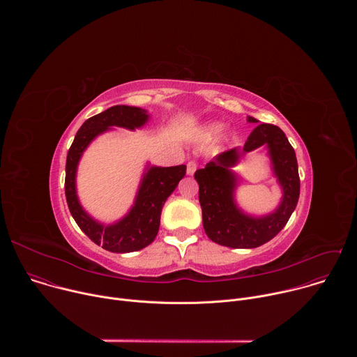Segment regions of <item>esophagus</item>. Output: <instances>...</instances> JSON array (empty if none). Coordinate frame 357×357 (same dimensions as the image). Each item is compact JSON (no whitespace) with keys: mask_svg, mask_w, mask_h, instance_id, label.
Instances as JSON below:
<instances>
[{"mask_svg":"<svg viewBox=\"0 0 357 357\" xmlns=\"http://www.w3.org/2000/svg\"><path fill=\"white\" fill-rule=\"evenodd\" d=\"M196 168H197V162L196 161H189L188 164H186V172H188V175H193L195 174V171H196Z\"/></svg>","mask_w":357,"mask_h":357,"instance_id":"1","label":"esophagus"}]
</instances>
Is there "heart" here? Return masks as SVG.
Here are the masks:
<instances>
[{
    "mask_svg": "<svg viewBox=\"0 0 357 357\" xmlns=\"http://www.w3.org/2000/svg\"><path fill=\"white\" fill-rule=\"evenodd\" d=\"M220 131H222V126H220V124H211V126L206 127L205 135H206L208 138H213V137H216Z\"/></svg>",
    "mask_w": 357,
    "mask_h": 357,
    "instance_id": "obj_1",
    "label": "heart"
}]
</instances>
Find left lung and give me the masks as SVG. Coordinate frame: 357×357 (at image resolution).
I'll list each match as a JSON object with an SVG mask.
<instances>
[{"label":"left lung","instance_id":"8db88e82","mask_svg":"<svg viewBox=\"0 0 357 357\" xmlns=\"http://www.w3.org/2000/svg\"><path fill=\"white\" fill-rule=\"evenodd\" d=\"M250 123H259L248 117ZM267 144L273 172L283 188L280 206L270 215L254 218L243 214L234 202L236 178L229 169L240 155ZM199 183V202L203 229L208 237L231 248H254L275 237L289 220L299 199V175L295 151L284 131L273 124H260L248 135L241 149L222 152L205 168L195 172Z\"/></svg>","mask_w":357,"mask_h":357}]
</instances>
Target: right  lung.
<instances>
[{
  "label": "right lung",
  "instance_id": "obj_1",
  "mask_svg": "<svg viewBox=\"0 0 357 357\" xmlns=\"http://www.w3.org/2000/svg\"><path fill=\"white\" fill-rule=\"evenodd\" d=\"M146 110L114 106L86 120L76 132L66 158L65 193L69 211L82 231L96 244L112 252L138 251L155 240L165 200L186 174V165L151 167L142 176L134 206L114 225H103L90 218L80 206L76 195L77 164L87 145L110 127L139 128L148 120Z\"/></svg>",
  "mask_w": 357,
  "mask_h": 357
}]
</instances>
